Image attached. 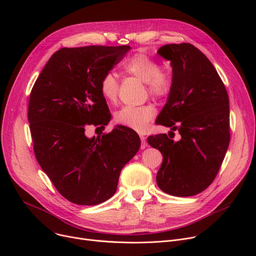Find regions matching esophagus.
<instances>
[{"mask_svg":"<svg viewBox=\"0 0 256 256\" xmlns=\"http://www.w3.org/2000/svg\"><path fill=\"white\" fill-rule=\"evenodd\" d=\"M140 139H141V150H144L145 147H147V142H146V138L142 135H140Z\"/></svg>","mask_w":256,"mask_h":256,"instance_id":"obj_1","label":"esophagus"}]
</instances>
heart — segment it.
Segmentation results:
<instances>
[{
	"label": "heart",
	"mask_w": 256,
	"mask_h": 256,
	"mask_svg": "<svg viewBox=\"0 0 256 256\" xmlns=\"http://www.w3.org/2000/svg\"><path fill=\"white\" fill-rule=\"evenodd\" d=\"M124 70L130 76L139 78L145 83L150 96L156 98H167L173 86L172 76L162 72V66L145 52H137L124 61ZM100 90L104 98L110 104H116L118 100L119 82L116 76L109 72H106L100 82ZM156 115L152 104L140 106H126L117 111L114 120L117 124L130 128L137 132H145Z\"/></svg>",
	"instance_id": "1"
}]
</instances>
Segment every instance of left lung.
<instances>
[{
	"mask_svg": "<svg viewBox=\"0 0 256 256\" xmlns=\"http://www.w3.org/2000/svg\"><path fill=\"white\" fill-rule=\"evenodd\" d=\"M158 54L170 61L173 86L156 122L171 128L169 135L178 130L180 139L147 138L163 154L156 184L169 195L194 196L216 178L230 145V100L216 68L193 44H166Z\"/></svg>",
	"mask_w": 256,
	"mask_h": 256,
	"instance_id": "8db88e82",
	"label": "left lung"
}]
</instances>
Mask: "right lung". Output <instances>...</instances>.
Here are the masks:
<instances>
[{
  "label": "right lung",
  "instance_id": "1",
  "mask_svg": "<svg viewBox=\"0 0 256 256\" xmlns=\"http://www.w3.org/2000/svg\"><path fill=\"white\" fill-rule=\"evenodd\" d=\"M130 50L63 48L52 54L32 88L28 119L35 156L72 204L96 206L111 198L121 169L140 148L138 134L126 126L96 138L85 135L87 126L104 128L110 121L100 82Z\"/></svg>",
  "mask_w": 256,
  "mask_h": 256
}]
</instances>
